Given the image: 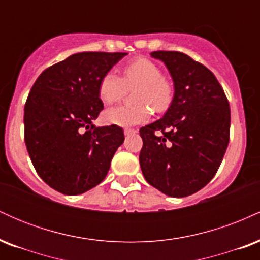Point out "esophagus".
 I'll return each mask as SVG.
<instances>
[{
  "label": "esophagus",
  "instance_id": "obj_1",
  "mask_svg": "<svg viewBox=\"0 0 260 260\" xmlns=\"http://www.w3.org/2000/svg\"><path fill=\"white\" fill-rule=\"evenodd\" d=\"M133 133H137V131L133 129V128H124V134H126V136H129V134Z\"/></svg>",
  "mask_w": 260,
  "mask_h": 260
}]
</instances>
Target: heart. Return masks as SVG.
Here are the masks:
<instances>
[{
    "label": "heart",
    "instance_id": "b5f03b06",
    "mask_svg": "<svg viewBox=\"0 0 260 260\" xmlns=\"http://www.w3.org/2000/svg\"><path fill=\"white\" fill-rule=\"evenodd\" d=\"M136 105H121L107 109L104 120L121 127L136 126L150 118L151 109L165 112L174 100V85L162 76L161 68L150 59L139 57L122 68L121 78L115 73L104 74L99 83L98 94L104 104L117 103L126 95L128 89H136Z\"/></svg>",
    "mask_w": 260,
    "mask_h": 260
}]
</instances>
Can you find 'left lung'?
Segmentation results:
<instances>
[{
  "label": "left lung",
  "instance_id": "1",
  "mask_svg": "<svg viewBox=\"0 0 260 260\" xmlns=\"http://www.w3.org/2000/svg\"><path fill=\"white\" fill-rule=\"evenodd\" d=\"M150 55L166 64L175 95L162 118L139 129V164L149 184L182 198L207 186L219 170L230 140L229 100L213 72L186 53Z\"/></svg>",
  "mask_w": 260,
  "mask_h": 260
}]
</instances>
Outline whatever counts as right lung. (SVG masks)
Segmentation results:
<instances>
[{
	"label": "right lung",
	"instance_id": "add662e5",
	"mask_svg": "<svg viewBox=\"0 0 260 260\" xmlns=\"http://www.w3.org/2000/svg\"><path fill=\"white\" fill-rule=\"evenodd\" d=\"M126 52H79L46 68L24 106V140L45 183L67 196L82 194L106 177L123 143L121 127H96L104 74Z\"/></svg>",
	"mask_w": 260,
	"mask_h": 260
}]
</instances>
